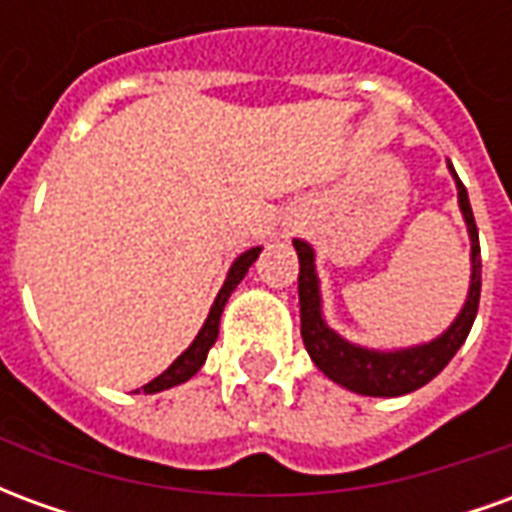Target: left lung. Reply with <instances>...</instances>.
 Returning <instances> with one entry per match:
<instances>
[{"instance_id": "left-lung-1", "label": "left lung", "mask_w": 512, "mask_h": 512, "mask_svg": "<svg viewBox=\"0 0 512 512\" xmlns=\"http://www.w3.org/2000/svg\"><path fill=\"white\" fill-rule=\"evenodd\" d=\"M455 189H458V208L466 222L469 244H472V277H469V293L463 301L461 312L455 321L428 343L408 345V348H367V345L351 343L343 334H337L323 318V296L321 279L315 268V249L304 238H293L296 255H299V307H301V340L307 354L321 370L323 376L332 378L334 384L351 389L356 395L367 397H400L414 392L419 386L439 376L450 359L458 354V348L466 343L472 332V323L477 318V304H480V238H477V224H474L469 194L455 175L450 164Z\"/></svg>"}]
</instances>
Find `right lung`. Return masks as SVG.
<instances>
[{
	"mask_svg": "<svg viewBox=\"0 0 512 512\" xmlns=\"http://www.w3.org/2000/svg\"><path fill=\"white\" fill-rule=\"evenodd\" d=\"M263 252V246H252V249H246L241 255L235 257L233 266L227 271V279H224L222 290H219V296L213 299L211 312H208V318L202 323V329L197 332V337L191 340V345L183 351V354L172 362V365L156 376L150 384L142 386V392L145 395H156V392H164V389H172V386L183 384V381H189L191 376H197V370L205 365V359H208V351H211V345L216 343V337H219V321H222V312L227 299L233 296V290L238 288V282L246 277V271L249 266L255 263L257 257ZM139 392V389H136Z\"/></svg>",
	"mask_w": 512,
	"mask_h": 512,
	"instance_id": "right-lung-1",
	"label": "right lung"
}]
</instances>
